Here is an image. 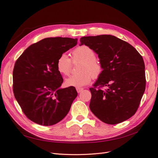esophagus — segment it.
<instances>
[{"mask_svg":"<svg viewBox=\"0 0 158 158\" xmlns=\"http://www.w3.org/2000/svg\"><path fill=\"white\" fill-rule=\"evenodd\" d=\"M83 90V88H76V91H77L78 93H80Z\"/></svg>","mask_w":158,"mask_h":158,"instance_id":"obj_1","label":"esophagus"}]
</instances>
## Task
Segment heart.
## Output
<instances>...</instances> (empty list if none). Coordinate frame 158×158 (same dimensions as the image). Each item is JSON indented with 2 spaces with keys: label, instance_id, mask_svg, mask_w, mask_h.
Here are the masks:
<instances>
[{
  "label": "heart",
  "instance_id": "b5f03b06",
  "mask_svg": "<svg viewBox=\"0 0 158 158\" xmlns=\"http://www.w3.org/2000/svg\"><path fill=\"white\" fill-rule=\"evenodd\" d=\"M73 62H82L80 66V73L70 76L65 80L68 86L80 88L89 84L93 78H98L101 75L103 67L101 61L95 57V51L87 45L79 46L72 52ZM56 68L63 75H69L72 69V60L69 56L63 53L56 61Z\"/></svg>",
  "mask_w": 158,
  "mask_h": 158
}]
</instances>
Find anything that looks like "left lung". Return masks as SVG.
Returning <instances> with one entry per match:
<instances>
[{
  "label": "left lung",
  "mask_w": 158,
  "mask_h": 158,
  "mask_svg": "<svg viewBox=\"0 0 158 158\" xmlns=\"http://www.w3.org/2000/svg\"><path fill=\"white\" fill-rule=\"evenodd\" d=\"M80 41L96 52L103 67L89 88L90 110L109 125L127 120L136 113L146 88L142 56L131 44L113 35L82 37Z\"/></svg>",
  "instance_id": "8db88e82"
}]
</instances>
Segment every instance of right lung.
Returning <instances> with one entry per match:
<instances>
[{"instance_id":"right-lung-1","label":"right lung","mask_w":158,"mask_h":158,"mask_svg":"<svg viewBox=\"0 0 158 158\" xmlns=\"http://www.w3.org/2000/svg\"><path fill=\"white\" fill-rule=\"evenodd\" d=\"M69 37L45 38L31 45L16 60L13 92L25 115L38 125L51 126L63 119L78 95L74 87L60 88L59 56L77 44Z\"/></svg>"}]
</instances>
